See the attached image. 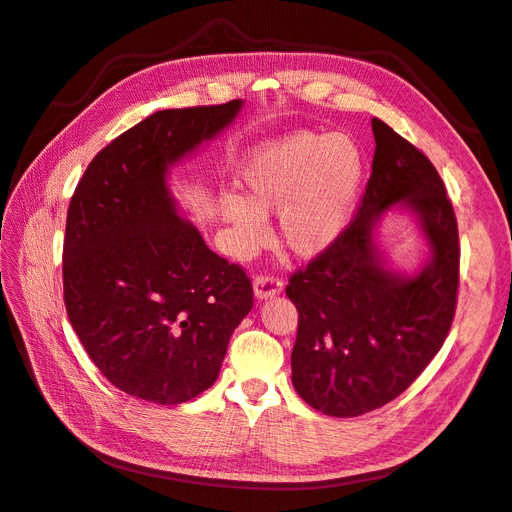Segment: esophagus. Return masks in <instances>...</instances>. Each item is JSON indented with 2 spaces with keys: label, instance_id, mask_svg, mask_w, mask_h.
<instances>
[{
  "label": "esophagus",
  "instance_id": "1",
  "mask_svg": "<svg viewBox=\"0 0 512 512\" xmlns=\"http://www.w3.org/2000/svg\"><path fill=\"white\" fill-rule=\"evenodd\" d=\"M253 290L257 298H270L283 290V281L277 274H257L253 281Z\"/></svg>",
  "mask_w": 512,
  "mask_h": 512
}]
</instances>
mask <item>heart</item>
<instances>
[{"label": "heart", "instance_id": "heart-1", "mask_svg": "<svg viewBox=\"0 0 512 512\" xmlns=\"http://www.w3.org/2000/svg\"><path fill=\"white\" fill-rule=\"evenodd\" d=\"M363 168L361 147L344 134L300 131L261 144L238 175L244 199L225 194L220 201L238 251L251 253L264 244V214L279 212L281 238L292 253H322L348 225Z\"/></svg>", "mask_w": 512, "mask_h": 512}]
</instances>
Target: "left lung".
<instances>
[{
	"label": "left lung",
	"instance_id": "8db88e82",
	"mask_svg": "<svg viewBox=\"0 0 512 512\" xmlns=\"http://www.w3.org/2000/svg\"><path fill=\"white\" fill-rule=\"evenodd\" d=\"M372 131V175L355 218L285 287L298 309L294 389L333 417L370 413L409 389L456 311L461 244L437 168L381 119H372ZM393 204L414 209L431 244L429 266L415 278L385 271L371 238Z\"/></svg>",
	"mask_w": 512,
	"mask_h": 512
}]
</instances>
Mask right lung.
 <instances>
[{
	"mask_svg": "<svg viewBox=\"0 0 512 512\" xmlns=\"http://www.w3.org/2000/svg\"><path fill=\"white\" fill-rule=\"evenodd\" d=\"M240 108L233 99L147 116L95 155L71 196L64 307L99 372L134 398L181 404L212 387L253 309L244 268L209 251L164 181Z\"/></svg>",
	"mask_w": 512,
	"mask_h": 512,
	"instance_id": "add662e5",
	"label": "right lung"
}]
</instances>
